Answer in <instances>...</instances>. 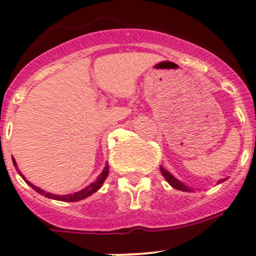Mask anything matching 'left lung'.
Returning a JSON list of instances; mask_svg holds the SVG:
<instances>
[{"mask_svg": "<svg viewBox=\"0 0 256 256\" xmlns=\"http://www.w3.org/2000/svg\"><path fill=\"white\" fill-rule=\"evenodd\" d=\"M160 172H162L163 177H164V178L167 180V182L170 184V185H171L172 188H177V190H180V191H188V192H191V191H192L190 188H188V186L184 185V184L181 182V181H178V180H177L176 177L172 176V174H170V172H168L167 170H164V168H163L162 166H160ZM223 181H226V178L220 180V181H218V184L223 182Z\"/></svg>", "mask_w": 256, "mask_h": 256, "instance_id": "obj_1", "label": "left lung"}]
</instances>
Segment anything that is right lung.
Returning a JSON list of instances; mask_svg holds the SVG:
<instances>
[{"mask_svg":"<svg viewBox=\"0 0 256 256\" xmlns=\"http://www.w3.org/2000/svg\"><path fill=\"white\" fill-rule=\"evenodd\" d=\"M12 163H14V166H15V167H16V170H18V166H16V162H15V160H14V158H12ZM18 172H19L20 176H22V178H24L25 182H26L28 185L30 186V188H33L34 190H36V192H38V194L44 195L46 198H50V199L60 200V202H79V200H82V199H85V198L90 196L92 194H94V192H96V191L98 190V188H100V186L103 185V182H104V180L107 178V176H108V164H106V167H104V170H103V171H102V174H100V176H98V178H96V181H94V182H92L90 185L86 186V188H82V191H78V192H75V194H68V195H56V194H50V192H47V191H44V190H42V188H36V186H34L33 184L29 182V181H28V180L25 178L24 176H22V174L19 171V170H18Z\"/></svg>","mask_w":256,"mask_h":256,"instance_id":"add662e5","label":"right lung"}]
</instances>
